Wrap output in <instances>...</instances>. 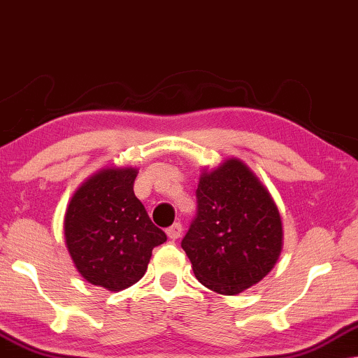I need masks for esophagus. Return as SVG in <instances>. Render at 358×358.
<instances>
[{
    "mask_svg": "<svg viewBox=\"0 0 358 358\" xmlns=\"http://www.w3.org/2000/svg\"><path fill=\"white\" fill-rule=\"evenodd\" d=\"M181 231H183V227H181V224L180 222H175V224H172L167 229V236H169L170 240H177V238H180Z\"/></svg>",
    "mask_w": 358,
    "mask_h": 358,
    "instance_id": "esophagus-1",
    "label": "esophagus"
}]
</instances>
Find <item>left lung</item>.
I'll return each mask as SVG.
<instances>
[{"instance_id":"left-lung-1","label":"left lung","mask_w":358,"mask_h":358,"mask_svg":"<svg viewBox=\"0 0 358 358\" xmlns=\"http://www.w3.org/2000/svg\"><path fill=\"white\" fill-rule=\"evenodd\" d=\"M198 209L181 248L201 284L236 295L258 284L278 263L282 220L273 196L238 159L203 172Z\"/></svg>"}]
</instances>
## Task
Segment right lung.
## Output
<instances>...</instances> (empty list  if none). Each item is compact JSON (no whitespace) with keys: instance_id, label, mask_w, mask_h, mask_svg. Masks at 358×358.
<instances>
[{"instance_id":"1","label":"right lung","mask_w":358,"mask_h":358,"mask_svg":"<svg viewBox=\"0 0 358 358\" xmlns=\"http://www.w3.org/2000/svg\"><path fill=\"white\" fill-rule=\"evenodd\" d=\"M136 175L131 167L100 170L79 186L64 215V238L79 274L113 292L143 278L152 250L167 240L136 198Z\"/></svg>"}]
</instances>
